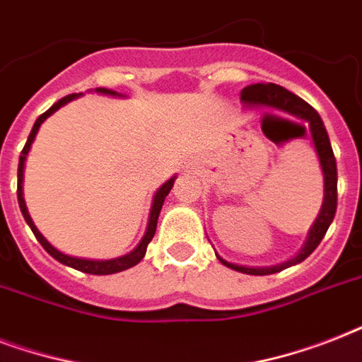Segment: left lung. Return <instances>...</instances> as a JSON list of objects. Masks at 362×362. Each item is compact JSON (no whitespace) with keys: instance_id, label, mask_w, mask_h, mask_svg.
Masks as SVG:
<instances>
[{"instance_id":"8db88e82","label":"left lung","mask_w":362,"mask_h":362,"mask_svg":"<svg viewBox=\"0 0 362 362\" xmlns=\"http://www.w3.org/2000/svg\"><path fill=\"white\" fill-rule=\"evenodd\" d=\"M240 101L246 107H263V109H276L287 115L295 116L298 120H303L308 124L310 133H312V141H314L315 152L320 158L321 170H323V204H321L320 214L317 220L314 221V226L308 231V238L304 242L303 250L295 255L293 259L286 261L281 264H274V267H244V264H235L226 261L216 253V257L220 259V263H223L229 269L237 270V272H244V274H253V276H267L280 272V270L293 267V264L300 263L304 259L308 257L310 253L314 252L315 247L320 246V242L325 237L327 229L334 220L337 214V203H338V193H337V184H338V175H337V159L332 153L331 141L327 135L325 125L323 120L317 115V110L314 107H310L304 99L298 95L291 93L286 88L278 86V84H250L240 92Z\"/></svg>"}]
</instances>
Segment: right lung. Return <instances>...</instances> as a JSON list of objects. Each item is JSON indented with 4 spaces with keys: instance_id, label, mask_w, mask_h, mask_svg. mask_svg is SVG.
Here are the masks:
<instances>
[{
    "instance_id": "obj_1",
    "label": "right lung",
    "mask_w": 362,
    "mask_h": 362,
    "mask_svg": "<svg viewBox=\"0 0 362 362\" xmlns=\"http://www.w3.org/2000/svg\"><path fill=\"white\" fill-rule=\"evenodd\" d=\"M95 92L99 93H107V95H122V93L118 92H112V90H107V88H98ZM81 95V93H71V95H65V98H62L58 101V103H54L50 109L47 110V112H42L39 118L35 120V124H33V129H31L30 136H28V142H25L24 150H22V153H20V161H18V189H16V195H18V204H20V212H22V216H24L25 223L30 226V229L33 231V235H35V238L39 242H41V246L47 250L50 255H52L56 261H59V263L67 264V267H71V269H76L81 270V272H86V274H99V276H105V274H115V272H122V270L125 269H131V267H135L136 263H141V259L144 257V253H146V247L148 244H150V240L153 238V235H156V227H158V218H159V212H161V206H163V201L165 197L169 195V192L173 189V184H175V178L176 176H173L170 180H167L163 184V186L159 187L158 192H156V195H153V201H152V209H150V218H148V227H146V233H144V237H142V240L139 242V246L133 250L131 253H127V255H122V257H116V259H105V261H99V259H82V257H73V255H67V253H62L59 250H56V247L50 244V242L47 240V238L42 237L41 233H39V229L35 227V223H33V220H31L30 212H28V209H25V201H24V189H22V182H24V163H25V156H28V152H30L31 148V142H33V139H35L37 131H39V127H41V124L45 120H47L48 116L54 115L56 110L59 109V107H64V105H67L69 101H73V99H76Z\"/></svg>"
}]
</instances>
